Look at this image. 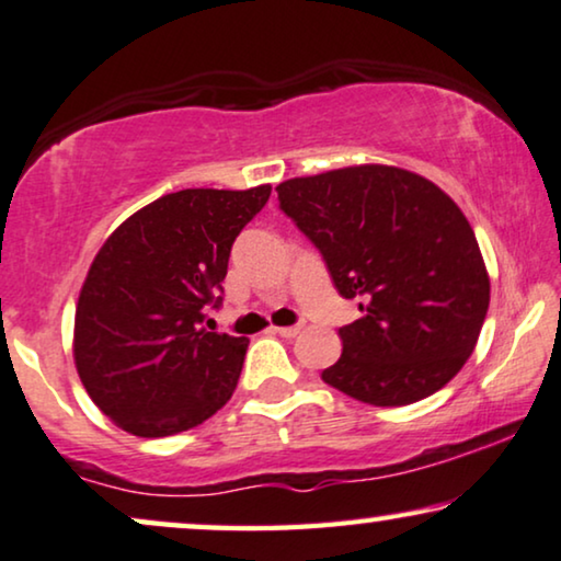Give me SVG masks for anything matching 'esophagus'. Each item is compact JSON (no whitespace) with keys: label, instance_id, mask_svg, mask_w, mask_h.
<instances>
[{"label":"esophagus","instance_id":"34e87169","mask_svg":"<svg viewBox=\"0 0 561 561\" xmlns=\"http://www.w3.org/2000/svg\"><path fill=\"white\" fill-rule=\"evenodd\" d=\"M305 328V323H297V325H274V333H279L282 339H295L297 333H300Z\"/></svg>","mask_w":561,"mask_h":561}]
</instances>
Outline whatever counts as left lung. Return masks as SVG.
Segmentation results:
<instances>
[{"instance_id":"obj_1","label":"left lung","mask_w":561,"mask_h":561,"mask_svg":"<svg viewBox=\"0 0 561 561\" xmlns=\"http://www.w3.org/2000/svg\"><path fill=\"white\" fill-rule=\"evenodd\" d=\"M279 207L323 253L333 285L362 300L323 382L379 408L438 392L472 356L490 305L474 230L436 184L385 163L295 176Z\"/></svg>"}]
</instances>
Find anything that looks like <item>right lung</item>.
<instances>
[{
    "instance_id": "add662e5",
    "label": "right lung",
    "mask_w": 561,
    "mask_h": 561,
    "mask_svg": "<svg viewBox=\"0 0 561 561\" xmlns=\"http://www.w3.org/2000/svg\"><path fill=\"white\" fill-rule=\"evenodd\" d=\"M272 186L163 194L112 230L73 318V364L94 405L140 438L190 431L218 413L249 339L205 325L230 245Z\"/></svg>"
}]
</instances>
